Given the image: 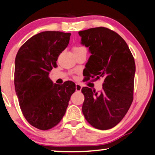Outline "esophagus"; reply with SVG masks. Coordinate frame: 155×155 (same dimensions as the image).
I'll list each match as a JSON object with an SVG mask.
<instances>
[{
	"mask_svg": "<svg viewBox=\"0 0 155 155\" xmlns=\"http://www.w3.org/2000/svg\"><path fill=\"white\" fill-rule=\"evenodd\" d=\"M82 86L79 84H76V91H81Z\"/></svg>",
	"mask_w": 155,
	"mask_h": 155,
	"instance_id": "esophagus-1",
	"label": "esophagus"
}]
</instances>
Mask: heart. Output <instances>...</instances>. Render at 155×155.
<instances>
[{
    "label": "heart",
    "mask_w": 155,
    "mask_h": 155,
    "mask_svg": "<svg viewBox=\"0 0 155 155\" xmlns=\"http://www.w3.org/2000/svg\"><path fill=\"white\" fill-rule=\"evenodd\" d=\"M85 48L83 47H74L73 48V51L74 52H75V51H80V50H82V49H84Z\"/></svg>",
    "instance_id": "b5f03b06"
}]
</instances>
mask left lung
Here are the masks:
<instances>
[{"mask_svg":"<svg viewBox=\"0 0 155 155\" xmlns=\"http://www.w3.org/2000/svg\"><path fill=\"white\" fill-rule=\"evenodd\" d=\"M81 44L91 54L86 65V76L104 78L103 89L97 92L82 88V112L96 129L115 127L128 111L133 101L135 59L125 41L104 27L79 31Z\"/></svg>","mask_w":155,"mask_h":155,"instance_id":"left-lung-1","label":"left lung"}]
</instances>
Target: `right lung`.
Listing matches in <instances>:
<instances>
[{
  "label": "right lung",
  "instance_id": "obj_1",
  "mask_svg": "<svg viewBox=\"0 0 155 155\" xmlns=\"http://www.w3.org/2000/svg\"><path fill=\"white\" fill-rule=\"evenodd\" d=\"M71 33L45 31L26 41L15 57L14 84L22 114L36 128L47 130L60 122L76 85L53 84L49 71L69 42Z\"/></svg>",
  "mask_w": 155,
  "mask_h": 155
}]
</instances>
